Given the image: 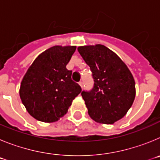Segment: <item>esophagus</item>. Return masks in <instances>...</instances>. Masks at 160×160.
Instances as JSON below:
<instances>
[{
    "mask_svg": "<svg viewBox=\"0 0 160 160\" xmlns=\"http://www.w3.org/2000/svg\"><path fill=\"white\" fill-rule=\"evenodd\" d=\"M78 84L80 85V87H82V86H83V82H82V81H80V82H78Z\"/></svg>",
    "mask_w": 160,
    "mask_h": 160,
    "instance_id": "obj_1",
    "label": "esophagus"
}]
</instances>
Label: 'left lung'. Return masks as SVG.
Instances as JSON below:
<instances>
[{
	"label": "left lung",
	"mask_w": 160,
	"mask_h": 160,
	"mask_svg": "<svg viewBox=\"0 0 160 160\" xmlns=\"http://www.w3.org/2000/svg\"><path fill=\"white\" fill-rule=\"evenodd\" d=\"M92 71L94 86L81 93L90 116L97 122L114 123L127 114L135 97L133 76L116 53L102 45L78 48Z\"/></svg>",
	"instance_id": "left-lung-1"
}]
</instances>
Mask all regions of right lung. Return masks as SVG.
I'll return each mask as SVG.
<instances>
[{"mask_svg":"<svg viewBox=\"0 0 160 160\" xmlns=\"http://www.w3.org/2000/svg\"><path fill=\"white\" fill-rule=\"evenodd\" d=\"M75 46H53L32 62L21 83L20 97L31 116L45 122L58 121L66 114L81 87L66 69Z\"/></svg>","mask_w":160,"mask_h":160,"instance_id":"1","label":"right lung"}]
</instances>
